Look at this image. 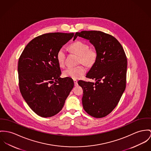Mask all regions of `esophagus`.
<instances>
[{"label": "esophagus", "mask_w": 151, "mask_h": 151, "mask_svg": "<svg viewBox=\"0 0 151 151\" xmlns=\"http://www.w3.org/2000/svg\"><path fill=\"white\" fill-rule=\"evenodd\" d=\"M73 81H74V84H75V86H78V81H76V80H73Z\"/></svg>", "instance_id": "34e87169"}]
</instances>
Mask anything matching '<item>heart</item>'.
I'll return each mask as SVG.
<instances>
[{
  "label": "heart",
  "mask_w": 151,
  "mask_h": 151,
  "mask_svg": "<svg viewBox=\"0 0 151 151\" xmlns=\"http://www.w3.org/2000/svg\"><path fill=\"white\" fill-rule=\"evenodd\" d=\"M70 49L73 53L79 56L78 62L86 65L90 66L95 62L97 53L94 49H89V46L81 41H76L70 46ZM66 52L64 47L58 49L56 58L58 65L61 67L65 65V58ZM86 73V70L82 65H78L75 67H69L64 70L63 75L64 77H68L74 79L81 78Z\"/></svg>",
  "instance_id": "b5f03b06"
}]
</instances>
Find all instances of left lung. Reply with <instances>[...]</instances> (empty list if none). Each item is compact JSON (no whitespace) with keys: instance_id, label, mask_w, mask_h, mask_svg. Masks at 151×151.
<instances>
[{"instance_id":"8db88e82","label":"left lung","mask_w":151,"mask_h":151,"mask_svg":"<svg viewBox=\"0 0 151 151\" xmlns=\"http://www.w3.org/2000/svg\"><path fill=\"white\" fill-rule=\"evenodd\" d=\"M90 41L97 56L86 78L96 82L79 81L83 90L82 104L91 116L102 118L110 114L118 104L126 88L127 58L124 50L115 37L100 31L76 32Z\"/></svg>"}]
</instances>
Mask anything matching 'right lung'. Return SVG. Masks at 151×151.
<instances>
[{"label":"right lung","instance_id":"1","mask_svg":"<svg viewBox=\"0 0 151 151\" xmlns=\"http://www.w3.org/2000/svg\"><path fill=\"white\" fill-rule=\"evenodd\" d=\"M74 33H51L39 35L24 47L19 58L18 72L20 92L38 116L50 117L63 109L74 86L72 78H61L56 58L59 49Z\"/></svg>","mask_w":151,"mask_h":151}]
</instances>
